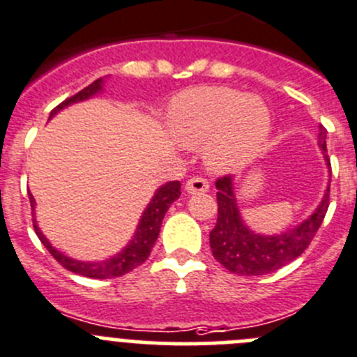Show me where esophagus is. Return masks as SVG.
<instances>
[{"instance_id": "esophagus-1", "label": "esophagus", "mask_w": 357, "mask_h": 357, "mask_svg": "<svg viewBox=\"0 0 357 357\" xmlns=\"http://www.w3.org/2000/svg\"><path fill=\"white\" fill-rule=\"evenodd\" d=\"M185 190L186 193H206L209 192V183L204 178H200V176H197V178H192L186 181Z\"/></svg>"}]
</instances>
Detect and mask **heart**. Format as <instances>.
I'll return each mask as SVG.
<instances>
[{
    "label": "heart",
    "instance_id": "obj_1",
    "mask_svg": "<svg viewBox=\"0 0 357 357\" xmlns=\"http://www.w3.org/2000/svg\"><path fill=\"white\" fill-rule=\"evenodd\" d=\"M169 127L185 146L206 143L211 167L231 171L251 162L271 136V109L259 98L228 86H197L169 109Z\"/></svg>",
    "mask_w": 357,
    "mask_h": 357
}]
</instances>
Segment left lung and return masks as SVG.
Returning <instances> with one entry per match:
<instances>
[{
  "label": "left lung",
  "mask_w": 357,
  "mask_h": 357,
  "mask_svg": "<svg viewBox=\"0 0 357 357\" xmlns=\"http://www.w3.org/2000/svg\"><path fill=\"white\" fill-rule=\"evenodd\" d=\"M317 144L324 155L331 181V164L326 155V129L323 126H319ZM216 188L218 221L209 234L213 256L231 274L245 275V278L271 274L298 258L312 242L330 206V186H328L321 204L307 220L282 234L263 235L252 231L242 220L235 199L234 178L223 176L216 181Z\"/></svg>",
  "instance_id": "left-lung-1"
}]
</instances>
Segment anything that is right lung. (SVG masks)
Listing matches in <instances>:
<instances>
[{
    "instance_id": "1",
    "label": "right lung",
    "mask_w": 357,
    "mask_h": 357,
    "mask_svg": "<svg viewBox=\"0 0 357 357\" xmlns=\"http://www.w3.org/2000/svg\"><path fill=\"white\" fill-rule=\"evenodd\" d=\"M102 83H105V79L102 78L96 79V82H92L91 85L85 86L83 91H79L78 94L66 99V101L61 102L57 108L52 109L48 120H50L52 116L57 115L61 109L68 108V106L75 105V102L86 101V99L94 98L96 94L102 92ZM27 195H29L31 207H33L34 211V204L36 202H34V197L31 195L29 190H27ZM179 195H181V183L179 181H169L165 183V185H162L160 188L155 192L153 199L150 200L146 209H144L143 216H141L136 231H134L129 244H127L119 255L112 256V258L108 259H102V261H79V259L66 256L64 252L55 249L54 245L48 242V238L45 237L43 231H41L40 227H38L36 220H33L34 231H36L41 244L48 249V252H50V255L54 256V258L57 259L64 268H68L69 272H75V274L83 275V278H92V279L120 278V275L129 274V272L134 271L136 266H139L141 263L146 261L148 256H150L151 252V248H153L155 241H157L158 237V231H160L162 220H164L165 213H167V209L171 207V204L179 199Z\"/></svg>"
}]
</instances>
